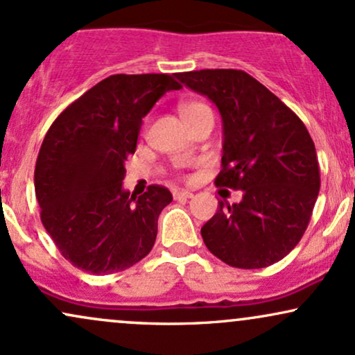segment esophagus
<instances>
[{"mask_svg":"<svg viewBox=\"0 0 355 355\" xmlns=\"http://www.w3.org/2000/svg\"><path fill=\"white\" fill-rule=\"evenodd\" d=\"M193 197V193L189 190H173V198L175 200H187V198Z\"/></svg>","mask_w":355,"mask_h":355,"instance_id":"obj_1","label":"esophagus"}]
</instances>
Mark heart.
Segmentation results:
<instances>
[{
    "instance_id": "1",
    "label": "heart",
    "mask_w": 355,
    "mask_h": 355,
    "mask_svg": "<svg viewBox=\"0 0 355 355\" xmlns=\"http://www.w3.org/2000/svg\"><path fill=\"white\" fill-rule=\"evenodd\" d=\"M205 110H210L207 107L205 103H200V101H195V100H190V101H182L180 105H178V112H180V116L183 118V121H190L191 118L197 116L198 113L205 112Z\"/></svg>"
}]
</instances>
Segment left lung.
Listing matches in <instances>:
<instances>
[{"label": "left lung", "mask_w": 355, "mask_h": 355, "mask_svg": "<svg viewBox=\"0 0 355 355\" xmlns=\"http://www.w3.org/2000/svg\"><path fill=\"white\" fill-rule=\"evenodd\" d=\"M177 78L214 101L222 115V170L215 185L243 191L239 203L218 202L217 214L202 227L203 242L232 267L279 262L302 239L320 189L307 128L242 70L187 71Z\"/></svg>", "instance_id": "8db88e82"}]
</instances>
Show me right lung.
<instances>
[{
	"mask_svg": "<svg viewBox=\"0 0 355 355\" xmlns=\"http://www.w3.org/2000/svg\"><path fill=\"white\" fill-rule=\"evenodd\" d=\"M182 85L164 73L112 75L53 121L35 166L42 222L61 255L93 275L140 262L157 239L158 215L172 202L162 185L123 190L144 118Z\"/></svg>",
	"mask_w": 355,
	"mask_h": 355,
	"instance_id": "obj_1",
	"label": "right lung"
}]
</instances>
